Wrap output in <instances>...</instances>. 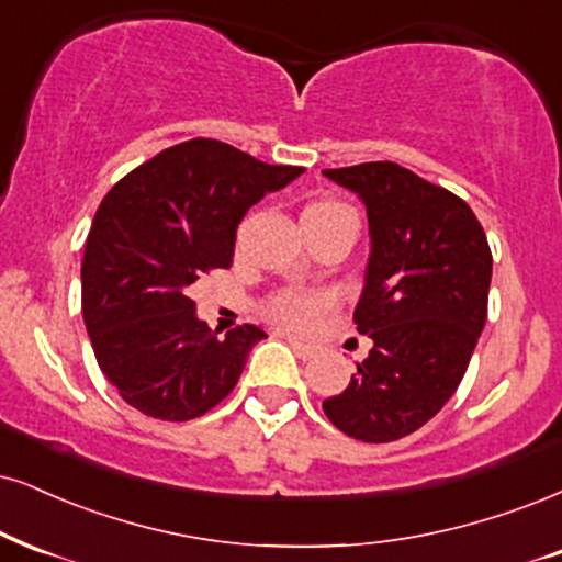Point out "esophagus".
I'll return each instance as SVG.
<instances>
[{"instance_id":"esophagus-1","label":"esophagus","mask_w":562,"mask_h":562,"mask_svg":"<svg viewBox=\"0 0 562 562\" xmlns=\"http://www.w3.org/2000/svg\"><path fill=\"white\" fill-rule=\"evenodd\" d=\"M289 346H292V349H294L296 355H300L302 359H313V357H317V346L302 341V338H292V336H289Z\"/></svg>"}]
</instances>
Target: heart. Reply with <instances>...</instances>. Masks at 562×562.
Instances as JSON below:
<instances>
[{
	"label": "heart",
	"mask_w": 562,
	"mask_h": 562,
	"mask_svg": "<svg viewBox=\"0 0 562 562\" xmlns=\"http://www.w3.org/2000/svg\"><path fill=\"white\" fill-rule=\"evenodd\" d=\"M346 207L336 200H323V203L307 205L304 211H334ZM334 307V296L328 292H296V289H281L270 296L266 304V315L276 325L286 330H310L321 317Z\"/></svg>",
	"instance_id": "obj_1"
}]
</instances>
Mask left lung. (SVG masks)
<instances>
[{
    "mask_svg": "<svg viewBox=\"0 0 562 562\" xmlns=\"http://www.w3.org/2000/svg\"><path fill=\"white\" fill-rule=\"evenodd\" d=\"M323 175L367 205L372 252L355 323L375 344L323 412L349 438L393 442L459 387L487 321L493 252L467 200L404 166L370 161Z\"/></svg>",
    "mask_w": 562,
    "mask_h": 562,
    "instance_id": "obj_1",
    "label": "left lung"
}]
</instances>
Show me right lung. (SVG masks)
Here are the masks:
<instances>
[{"mask_svg":"<svg viewBox=\"0 0 562 562\" xmlns=\"http://www.w3.org/2000/svg\"><path fill=\"white\" fill-rule=\"evenodd\" d=\"M302 171L192 137L101 200L82 255V321L101 372L145 417H203L234 391L266 334L245 323L218 338L198 321L192 283L232 266L245 213Z\"/></svg>","mask_w":562,"mask_h":562,"instance_id":"add662e5","label":"right lung"}]
</instances>
